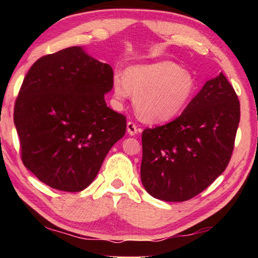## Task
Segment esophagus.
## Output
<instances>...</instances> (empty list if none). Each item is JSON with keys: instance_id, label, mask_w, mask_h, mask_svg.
<instances>
[{"instance_id": "obj_1", "label": "esophagus", "mask_w": 258, "mask_h": 258, "mask_svg": "<svg viewBox=\"0 0 258 258\" xmlns=\"http://www.w3.org/2000/svg\"><path fill=\"white\" fill-rule=\"evenodd\" d=\"M126 132H128L129 135L134 136V135H136V134H139L141 132V129L136 125V123L129 121L128 123H126Z\"/></svg>"}]
</instances>
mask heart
<instances>
[{"label":"heart","instance_id":"obj_1","mask_svg":"<svg viewBox=\"0 0 258 258\" xmlns=\"http://www.w3.org/2000/svg\"><path fill=\"white\" fill-rule=\"evenodd\" d=\"M195 79L186 69L170 61L134 66L125 76L115 74L112 91L122 102L135 95V109L149 122H164L181 112L195 91Z\"/></svg>","mask_w":258,"mask_h":258}]
</instances>
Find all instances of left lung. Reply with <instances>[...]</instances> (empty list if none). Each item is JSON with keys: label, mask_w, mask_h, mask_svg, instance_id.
I'll use <instances>...</instances> for the list:
<instances>
[{"label": "left lung", "mask_w": 258, "mask_h": 258, "mask_svg": "<svg viewBox=\"0 0 258 258\" xmlns=\"http://www.w3.org/2000/svg\"><path fill=\"white\" fill-rule=\"evenodd\" d=\"M239 117L237 95L221 73L177 118L144 129L141 179L147 191L183 202L206 190L228 167Z\"/></svg>", "instance_id": "obj_1"}]
</instances>
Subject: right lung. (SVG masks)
<instances>
[{"label":"right lung","mask_w":258,"mask_h":258,"mask_svg":"<svg viewBox=\"0 0 258 258\" xmlns=\"http://www.w3.org/2000/svg\"><path fill=\"white\" fill-rule=\"evenodd\" d=\"M114 72L70 47L38 58L20 88L14 123L23 164L44 184L77 192L96 177L125 134V116L107 107Z\"/></svg>","instance_id":"1"}]
</instances>
